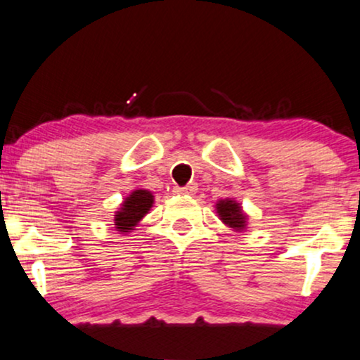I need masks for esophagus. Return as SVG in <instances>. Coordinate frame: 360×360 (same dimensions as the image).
Returning a JSON list of instances; mask_svg holds the SVG:
<instances>
[{"label": "esophagus", "mask_w": 360, "mask_h": 360, "mask_svg": "<svg viewBox=\"0 0 360 360\" xmlns=\"http://www.w3.org/2000/svg\"><path fill=\"white\" fill-rule=\"evenodd\" d=\"M196 191H198V184L196 183H189L188 186H184V188H179V186H176V188H174L176 194H193Z\"/></svg>", "instance_id": "esophagus-1"}]
</instances>
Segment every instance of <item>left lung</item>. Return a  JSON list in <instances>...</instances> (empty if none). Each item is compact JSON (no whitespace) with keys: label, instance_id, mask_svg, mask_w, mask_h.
<instances>
[{"label":"left lung","instance_id":"left-lung-1","mask_svg":"<svg viewBox=\"0 0 360 360\" xmlns=\"http://www.w3.org/2000/svg\"><path fill=\"white\" fill-rule=\"evenodd\" d=\"M216 210H218L219 216L228 226L235 228V229H243L246 224V216L241 211V206H238V202L229 201V199H224V201H219L216 205Z\"/></svg>","mask_w":360,"mask_h":360}]
</instances>
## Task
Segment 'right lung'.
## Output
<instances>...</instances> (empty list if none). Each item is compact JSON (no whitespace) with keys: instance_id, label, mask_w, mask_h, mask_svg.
<instances>
[{"instance_id":"right-lung-1","label":"right lung","mask_w":360,"mask_h":360,"mask_svg":"<svg viewBox=\"0 0 360 360\" xmlns=\"http://www.w3.org/2000/svg\"><path fill=\"white\" fill-rule=\"evenodd\" d=\"M153 202H154L153 194L146 191V189H137V191H134L131 196L125 199L122 207H120V211H117L115 214L117 231L125 233L129 231V229H132V226H136V224L144 218L147 211L150 210Z\"/></svg>"}]
</instances>
